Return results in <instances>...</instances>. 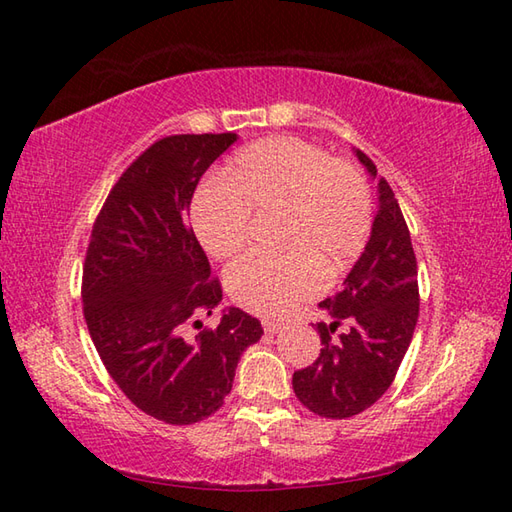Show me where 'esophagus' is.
Here are the masks:
<instances>
[{"mask_svg": "<svg viewBox=\"0 0 512 512\" xmlns=\"http://www.w3.org/2000/svg\"><path fill=\"white\" fill-rule=\"evenodd\" d=\"M264 332H268V334H277V332H282L284 329V325L282 323H277V320H264Z\"/></svg>", "mask_w": 512, "mask_h": 512, "instance_id": "34e87169", "label": "esophagus"}]
</instances>
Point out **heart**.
Returning a JSON list of instances; mask_svg holds the SVG:
<instances>
[{"label":"heart","instance_id":"obj_1","mask_svg":"<svg viewBox=\"0 0 512 512\" xmlns=\"http://www.w3.org/2000/svg\"><path fill=\"white\" fill-rule=\"evenodd\" d=\"M280 210L277 255H248L225 273L239 307L264 316L287 314L323 289L361 255L372 223L366 180L350 162L329 158L300 137H268L241 149L207 180L189 207L194 235L214 259L246 248L250 214Z\"/></svg>","mask_w":512,"mask_h":512}]
</instances>
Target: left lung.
Returning a JSON list of instances; mask_svg holds the SVG:
<instances>
[{
	"label": "left lung",
	"mask_w": 512,
	"mask_h": 512,
	"mask_svg": "<svg viewBox=\"0 0 512 512\" xmlns=\"http://www.w3.org/2000/svg\"><path fill=\"white\" fill-rule=\"evenodd\" d=\"M357 158L370 176L377 167L366 153ZM379 210L357 264L334 298L320 302L332 323H318L323 350L311 366L293 372V391L320 418H352L370 409L388 391L400 370L418 323V262L409 225L384 178L377 187ZM349 329L339 340L331 334Z\"/></svg>",
	"instance_id": "obj_1"
}]
</instances>
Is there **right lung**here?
I'll return each instance as SVG.
<instances>
[{"label":"right lung","mask_w":512,"mask_h":512,"mask_svg":"<svg viewBox=\"0 0 512 512\" xmlns=\"http://www.w3.org/2000/svg\"><path fill=\"white\" fill-rule=\"evenodd\" d=\"M235 133L169 135L151 144L110 189L83 264V316L103 366L137 409L167 424L210 418L232 391L241 352L262 339L257 318L230 307L187 223L203 173Z\"/></svg>","instance_id":"right-lung-1"}]
</instances>
